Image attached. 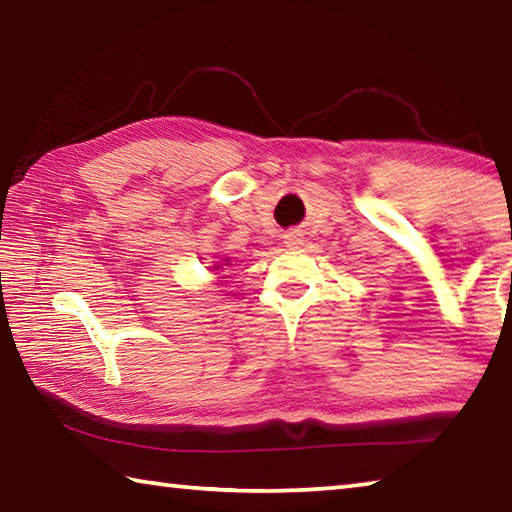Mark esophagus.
I'll use <instances>...</instances> for the list:
<instances>
[{
	"label": "esophagus",
	"instance_id": "esophagus-1",
	"mask_svg": "<svg viewBox=\"0 0 512 512\" xmlns=\"http://www.w3.org/2000/svg\"><path fill=\"white\" fill-rule=\"evenodd\" d=\"M284 244H287V248L296 250L302 246V235H298V232H289V235H284Z\"/></svg>",
	"mask_w": 512,
	"mask_h": 512
}]
</instances>
